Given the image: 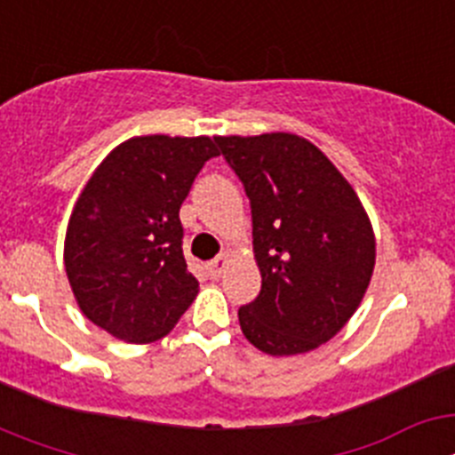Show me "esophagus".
<instances>
[{"label":"esophagus","instance_id":"obj_1","mask_svg":"<svg viewBox=\"0 0 455 455\" xmlns=\"http://www.w3.org/2000/svg\"><path fill=\"white\" fill-rule=\"evenodd\" d=\"M228 262H230V257L228 255H219L216 259H212V262H209V271H212V275H216V277L223 275Z\"/></svg>","mask_w":455,"mask_h":455}]
</instances>
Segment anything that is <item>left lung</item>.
I'll use <instances>...</instances> for the list:
<instances>
[{
    "label": "left lung",
    "instance_id": "8db88e82",
    "mask_svg": "<svg viewBox=\"0 0 455 455\" xmlns=\"http://www.w3.org/2000/svg\"><path fill=\"white\" fill-rule=\"evenodd\" d=\"M252 209L262 291L239 309L252 347L268 355L319 348L360 307L376 236L357 193L307 139L289 132L216 136Z\"/></svg>",
    "mask_w": 455,
    "mask_h": 455
}]
</instances>
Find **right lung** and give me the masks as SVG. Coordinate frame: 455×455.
Returning <instances> with one entry per match:
<instances>
[{"instance_id":"right-lung-1","label":"right lung","mask_w":455,"mask_h":455,"mask_svg":"<svg viewBox=\"0 0 455 455\" xmlns=\"http://www.w3.org/2000/svg\"><path fill=\"white\" fill-rule=\"evenodd\" d=\"M216 155L209 136H134L104 156L79 193L63 246L68 283L84 316L116 339H162L198 296L180 207Z\"/></svg>"}]
</instances>
